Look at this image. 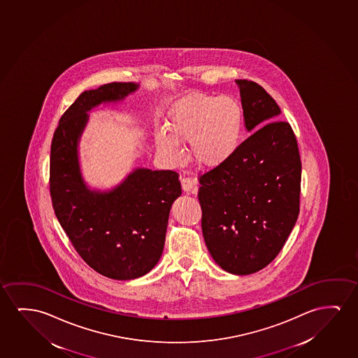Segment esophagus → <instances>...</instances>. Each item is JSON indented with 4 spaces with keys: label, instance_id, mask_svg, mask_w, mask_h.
Returning <instances> with one entry per match:
<instances>
[{
    "label": "esophagus",
    "instance_id": "1",
    "mask_svg": "<svg viewBox=\"0 0 358 358\" xmlns=\"http://www.w3.org/2000/svg\"><path fill=\"white\" fill-rule=\"evenodd\" d=\"M182 187L184 192H187V194H196V179L190 178V176H182Z\"/></svg>",
    "mask_w": 358,
    "mask_h": 358
}]
</instances>
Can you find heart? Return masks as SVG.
<instances>
[{
  "instance_id": "obj_1",
  "label": "heart",
  "mask_w": 358,
  "mask_h": 358,
  "mask_svg": "<svg viewBox=\"0 0 358 358\" xmlns=\"http://www.w3.org/2000/svg\"><path fill=\"white\" fill-rule=\"evenodd\" d=\"M244 111L232 96L195 94L178 101L166 117V134H155L157 151L166 161L182 158L179 142H190L199 166L216 168L229 161L241 146Z\"/></svg>"
}]
</instances>
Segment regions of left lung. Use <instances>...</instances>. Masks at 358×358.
Here are the masks:
<instances>
[{
	"instance_id": "left-lung-1",
	"label": "left lung",
	"mask_w": 358,
	"mask_h": 358,
	"mask_svg": "<svg viewBox=\"0 0 358 358\" xmlns=\"http://www.w3.org/2000/svg\"><path fill=\"white\" fill-rule=\"evenodd\" d=\"M252 132L224 164L199 179L203 239L229 273L250 275L281 252L297 222L302 163L291 125L262 86L237 80Z\"/></svg>"
}]
</instances>
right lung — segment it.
<instances>
[{"instance_id":"right-lung-1","label":"right lung","mask_w":358,"mask_h":358,"mask_svg":"<svg viewBox=\"0 0 358 358\" xmlns=\"http://www.w3.org/2000/svg\"><path fill=\"white\" fill-rule=\"evenodd\" d=\"M136 83L113 82L82 93L61 116L50 152V195L56 217L76 252L103 276L134 280L159 262L171 203L182 195L178 173L137 168L108 190L82 178L78 141L88 111L125 99Z\"/></svg>"}]
</instances>
